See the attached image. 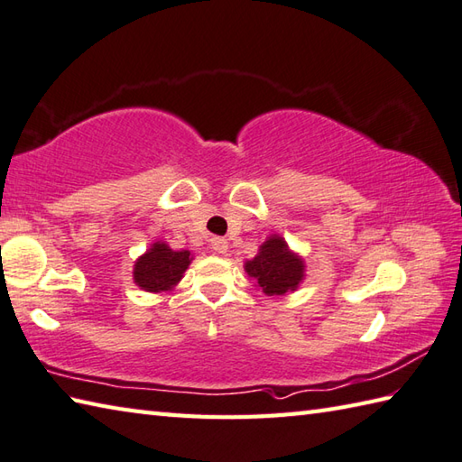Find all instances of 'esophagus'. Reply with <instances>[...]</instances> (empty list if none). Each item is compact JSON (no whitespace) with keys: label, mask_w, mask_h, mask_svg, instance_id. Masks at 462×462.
<instances>
[{"label":"esophagus","mask_w":462,"mask_h":462,"mask_svg":"<svg viewBox=\"0 0 462 462\" xmlns=\"http://www.w3.org/2000/svg\"><path fill=\"white\" fill-rule=\"evenodd\" d=\"M228 248H230V244L226 238H212V250L216 254H226L228 252Z\"/></svg>","instance_id":"esophagus-1"}]
</instances>
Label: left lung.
<instances>
[{"instance_id":"left-lung-1","label":"left lung","mask_w":462,"mask_h":462,"mask_svg":"<svg viewBox=\"0 0 462 462\" xmlns=\"http://www.w3.org/2000/svg\"><path fill=\"white\" fill-rule=\"evenodd\" d=\"M244 270L254 280V286L276 298L296 291L306 280V262L280 234H272L262 242L256 256L244 263Z\"/></svg>"}]
</instances>
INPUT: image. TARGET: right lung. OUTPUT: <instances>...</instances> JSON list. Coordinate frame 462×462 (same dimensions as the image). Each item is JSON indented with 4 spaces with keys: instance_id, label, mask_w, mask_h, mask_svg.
Wrapping results in <instances>:
<instances>
[{
    "instance_id": "obj_1",
    "label": "right lung",
    "mask_w": 462,
    "mask_h": 462,
    "mask_svg": "<svg viewBox=\"0 0 462 462\" xmlns=\"http://www.w3.org/2000/svg\"><path fill=\"white\" fill-rule=\"evenodd\" d=\"M192 260V252L172 250L166 242L156 240L134 260L133 282L151 293L172 291L184 278V272L189 270Z\"/></svg>"
}]
</instances>
